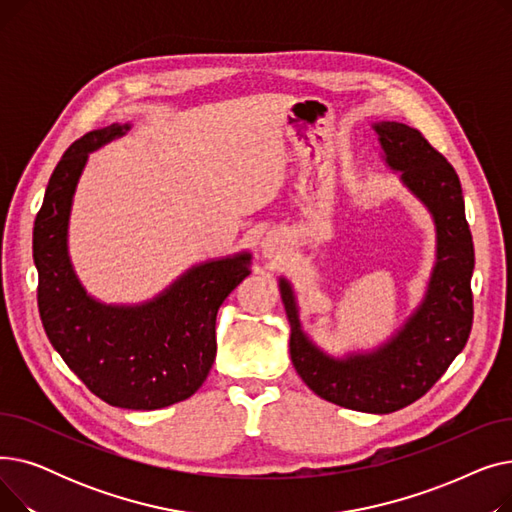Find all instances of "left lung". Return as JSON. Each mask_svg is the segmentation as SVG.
<instances>
[{
  "label": "left lung",
  "instance_id": "8db88e82",
  "mask_svg": "<svg viewBox=\"0 0 512 512\" xmlns=\"http://www.w3.org/2000/svg\"><path fill=\"white\" fill-rule=\"evenodd\" d=\"M386 161L434 213L438 263L427 297L390 344L369 357L334 361L301 332L290 286L282 301L290 319V359L301 380L324 400L363 413H392L411 405L442 378L473 326V236L465 218L459 174L423 132L400 122L375 126Z\"/></svg>",
  "mask_w": 512,
  "mask_h": 512
}]
</instances>
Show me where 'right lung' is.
Here are the masks:
<instances>
[{
  "mask_svg": "<svg viewBox=\"0 0 512 512\" xmlns=\"http://www.w3.org/2000/svg\"><path fill=\"white\" fill-rule=\"evenodd\" d=\"M128 126H105L74 141L53 170L33 230L37 305L45 334L95 396L120 409L153 411L193 396L213 365L215 315L249 276V255L195 267L143 307H103L78 284L66 226L87 153Z\"/></svg>",
  "mask_w": 512,
  "mask_h": 512,
  "instance_id": "add662e5",
  "label": "right lung"
}]
</instances>
